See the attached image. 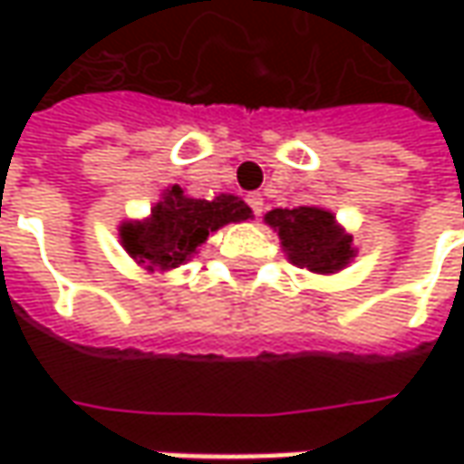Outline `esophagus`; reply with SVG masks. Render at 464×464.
Instances as JSON below:
<instances>
[{"label":"esophagus","instance_id":"1","mask_svg":"<svg viewBox=\"0 0 464 464\" xmlns=\"http://www.w3.org/2000/svg\"><path fill=\"white\" fill-rule=\"evenodd\" d=\"M247 204H250V208H253V214H256V217L263 214V206H266V201L260 198V193H250V196H247Z\"/></svg>","mask_w":464,"mask_h":464}]
</instances>
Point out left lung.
<instances>
[{
    "label": "left lung",
    "mask_w": 464,
    "mask_h": 464,
    "mask_svg": "<svg viewBox=\"0 0 464 464\" xmlns=\"http://www.w3.org/2000/svg\"><path fill=\"white\" fill-rule=\"evenodd\" d=\"M266 224L278 232L286 258L296 268H307L317 276H333L353 263L359 247L335 214L323 206H296V208H271Z\"/></svg>",
    "instance_id": "1"
}]
</instances>
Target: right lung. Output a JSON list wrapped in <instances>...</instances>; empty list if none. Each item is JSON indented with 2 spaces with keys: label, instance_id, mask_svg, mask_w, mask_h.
Listing matches in <instances>:
<instances>
[{
  "label": "right lung",
  "instance_id": "1",
  "mask_svg": "<svg viewBox=\"0 0 464 464\" xmlns=\"http://www.w3.org/2000/svg\"><path fill=\"white\" fill-rule=\"evenodd\" d=\"M253 219L240 196L219 193L217 198H190L180 186L162 190V198L144 219H126L118 227L123 250L144 271H172L198 253V247L227 224Z\"/></svg>",
  "mask_w": 464,
  "mask_h": 464
}]
</instances>
